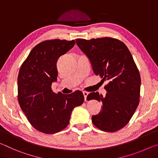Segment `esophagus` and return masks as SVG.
Returning a JSON list of instances; mask_svg holds the SVG:
<instances>
[{
	"label": "esophagus",
	"instance_id": "esophagus-1",
	"mask_svg": "<svg viewBox=\"0 0 158 158\" xmlns=\"http://www.w3.org/2000/svg\"><path fill=\"white\" fill-rule=\"evenodd\" d=\"M82 93H83V95H84V97H85V101H86L87 100V95H88V92H83Z\"/></svg>",
	"mask_w": 158,
	"mask_h": 158
}]
</instances>
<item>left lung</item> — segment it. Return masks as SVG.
<instances>
[{
    "mask_svg": "<svg viewBox=\"0 0 158 158\" xmlns=\"http://www.w3.org/2000/svg\"><path fill=\"white\" fill-rule=\"evenodd\" d=\"M76 44L91 63L94 73L108 81L105 97L99 92L88 94L87 100L102 103V110L92 115L99 130L113 132L129 123L138 107L141 77L130 50L123 42L111 38L87 40L76 39Z\"/></svg>",
    "mask_w": 158,
    "mask_h": 158,
    "instance_id": "left-lung-1",
    "label": "left lung"
}]
</instances>
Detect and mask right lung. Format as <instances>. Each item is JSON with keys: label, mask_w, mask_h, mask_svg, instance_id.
<instances>
[{"label": "right lung", "mask_w": 158, "mask_h": 158, "mask_svg": "<svg viewBox=\"0 0 158 158\" xmlns=\"http://www.w3.org/2000/svg\"><path fill=\"white\" fill-rule=\"evenodd\" d=\"M75 40H46L30 52L19 69L17 78L18 101L29 123L45 134H55L68 126L71 112L84 102L81 91L70 94L52 89L57 81L56 62L73 47Z\"/></svg>", "instance_id": "add662e5"}]
</instances>
